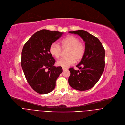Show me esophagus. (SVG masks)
Returning <instances> with one entry per match:
<instances>
[{
    "label": "esophagus",
    "mask_w": 125,
    "mask_h": 125,
    "mask_svg": "<svg viewBox=\"0 0 125 125\" xmlns=\"http://www.w3.org/2000/svg\"><path fill=\"white\" fill-rule=\"evenodd\" d=\"M62 68H63V71L66 70H67V69H68V68H64V67H63Z\"/></svg>",
    "instance_id": "esophagus-1"
}]
</instances>
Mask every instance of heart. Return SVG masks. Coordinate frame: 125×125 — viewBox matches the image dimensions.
Listing matches in <instances>:
<instances>
[{
  "instance_id": "b5f03b06",
  "label": "heart",
  "mask_w": 125,
  "mask_h": 125,
  "mask_svg": "<svg viewBox=\"0 0 125 125\" xmlns=\"http://www.w3.org/2000/svg\"><path fill=\"white\" fill-rule=\"evenodd\" d=\"M61 47L58 44L52 43L50 47L49 51L52 56L59 58L61 56L62 49H67V57L62 58L57 62L59 66L67 68L73 65L76 61H80L83 57L85 52L84 44L80 42V39L73 35H68L62 39Z\"/></svg>"
}]
</instances>
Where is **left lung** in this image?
<instances>
[{
    "instance_id": "obj_1",
    "label": "left lung",
    "mask_w": 125,
    "mask_h": 125,
    "mask_svg": "<svg viewBox=\"0 0 125 125\" xmlns=\"http://www.w3.org/2000/svg\"><path fill=\"white\" fill-rule=\"evenodd\" d=\"M77 34L85 42V52L76 67L80 70L69 68L70 86L79 91H86L93 87L100 78L105 67V50L96 37L83 30L69 31Z\"/></svg>"
}]
</instances>
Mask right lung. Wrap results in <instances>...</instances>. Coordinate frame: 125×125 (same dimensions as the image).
Here are the masks:
<instances>
[{
    "instance_id": "1",
    "label": "right lung",
    "mask_w": 125,
    "mask_h": 125,
    "mask_svg": "<svg viewBox=\"0 0 125 125\" xmlns=\"http://www.w3.org/2000/svg\"><path fill=\"white\" fill-rule=\"evenodd\" d=\"M63 33L42 29L36 32L24 44L21 66L30 87L37 93L48 94L56 86V80L63 71L61 66L55 67V59L50 54V45ZM48 69V71H46Z\"/></svg>"
}]
</instances>
